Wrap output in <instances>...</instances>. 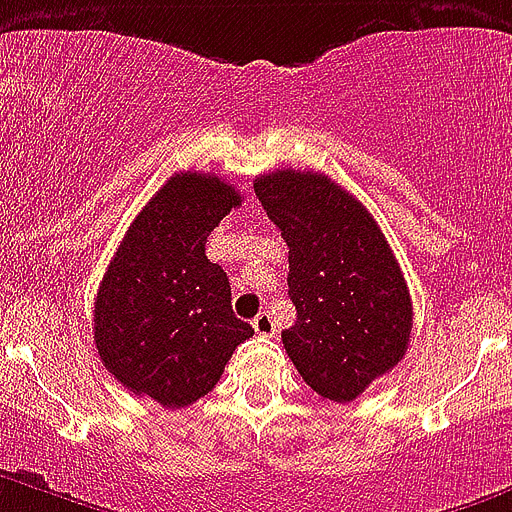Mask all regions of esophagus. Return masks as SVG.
Segmentation results:
<instances>
[{
	"label": "esophagus",
	"mask_w": 512,
	"mask_h": 512,
	"mask_svg": "<svg viewBox=\"0 0 512 512\" xmlns=\"http://www.w3.org/2000/svg\"><path fill=\"white\" fill-rule=\"evenodd\" d=\"M252 326H255V331L260 336H275V331H278V329H275V319L267 311H262L260 316L252 321Z\"/></svg>",
	"instance_id": "esophagus-1"
}]
</instances>
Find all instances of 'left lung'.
<instances>
[{"instance_id": "8db88e82", "label": "left lung", "mask_w": 512, "mask_h": 512, "mask_svg": "<svg viewBox=\"0 0 512 512\" xmlns=\"http://www.w3.org/2000/svg\"><path fill=\"white\" fill-rule=\"evenodd\" d=\"M255 193L288 245L296 324L283 347L313 393L349 403L403 359L413 303L370 211L313 170H275Z\"/></svg>"}]
</instances>
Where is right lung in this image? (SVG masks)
I'll list each match as a JSON object with an SVG mask.
<instances>
[{"mask_svg":"<svg viewBox=\"0 0 512 512\" xmlns=\"http://www.w3.org/2000/svg\"><path fill=\"white\" fill-rule=\"evenodd\" d=\"M239 204L219 176L176 173L119 242L96 293L94 342L130 393L186 408L255 334L234 316L227 273L206 257L209 234Z\"/></svg>","mask_w":512,"mask_h":512,"instance_id":"1","label":"right lung"}]
</instances>
